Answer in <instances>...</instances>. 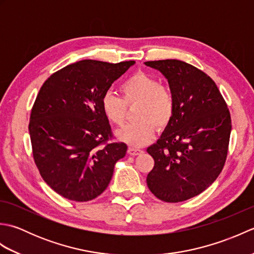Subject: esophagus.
<instances>
[{"mask_svg": "<svg viewBox=\"0 0 254 254\" xmlns=\"http://www.w3.org/2000/svg\"><path fill=\"white\" fill-rule=\"evenodd\" d=\"M127 153L132 156H136V155H139L141 153H143V150L139 148H135V147H128Z\"/></svg>", "mask_w": 254, "mask_h": 254, "instance_id": "34e87169", "label": "esophagus"}]
</instances>
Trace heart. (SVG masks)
Segmentation results:
<instances>
[{
	"label": "heart",
	"instance_id": "b5f03b06",
	"mask_svg": "<svg viewBox=\"0 0 254 254\" xmlns=\"http://www.w3.org/2000/svg\"><path fill=\"white\" fill-rule=\"evenodd\" d=\"M122 98L106 91L100 105L106 118L116 126H122L127 106L137 104L134 118L137 119L117 133L120 141L132 147H139L153 138L156 127L164 128L170 123L175 113L174 95L158 80L145 73H136L124 80L121 87Z\"/></svg>",
	"mask_w": 254,
	"mask_h": 254
}]
</instances>
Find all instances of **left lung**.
Segmentation results:
<instances>
[{"mask_svg":"<svg viewBox=\"0 0 254 254\" xmlns=\"http://www.w3.org/2000/svg\"><path fill=\"white\" fill-rule=\"evenodd\" d=\"M168 80L175 113L147 153L155 161L148 189L164 202H182L206 190L227 157L231 119L216 84L201 69L179 60L144 63Z\"/></svg>","mask_w":254,"mask_h":254,"instance_id":"1","label":"left lung"}]
</instances>
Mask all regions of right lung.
<instances>
[{
  "label": "right lung",
  "instance_id": "right-lung-1",
  "mask_svg": "<svg viewBox=\"0 0 254 254\" xmlns=\"http://www.w3.org/2000/svg\"><path fill=\"white\" fill-rule=\"evenodd\" d=\"M135 64L83 60L61 68L42 85L31 109L32 155L42 179L71 201L86 202L104 192L124 143H110L109 120L100 100L112 83Z\"/></svg>",
  "mask_w": 254,
  "mask_h": 254
}]
</instances>
